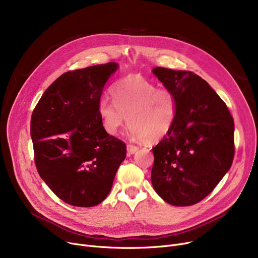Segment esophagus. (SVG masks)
Listing matches in <instances>:
<instances>
[{
  "label": "esophagus",
  "mask_w": 258,
  "mask_h": 258,
  "mask_svg": "<svg viewBox=\"0 0 258 258\" xmlns=\"http://www.w3.org/2000/svg\"><path fill=\"white\" fill-rule=\"evenodd\" d=\"M126 150H127V154L128 155H133V154H135L139 150V147L136 146V145H133V144H127Z\"/></svg>",
  "instance_id": "esophagus-1"
}]
</instances>
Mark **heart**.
Instances as JSON below:
<instances>
[{
  "label": "heart",
  "instance_id": "b5f03b06",
  "mask_svg": "<svg viewBox=\"0 0 258 258\" xmlns=\"http://www.w3.org/2000/svg\"><path fill=\"white\" fill-rule=\"evenodd\" d=\"M113 101L101 99L98 112L106 133L116 135L127 122L133 138L157 142L171 131L178 116V99L140 74H131L112 89Z\"/></svg>",
  "mask_w": 258,
  "mask_h": 258
}]
</instances>
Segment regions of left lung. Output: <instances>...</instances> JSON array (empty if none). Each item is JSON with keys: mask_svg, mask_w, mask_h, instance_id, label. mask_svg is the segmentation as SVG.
<instances>
[{"mask_svg": "<svg viewBox=\"0 0 258 258\" xmlns=\"http://www.w3.org/2000/svg\"><path fill=\"white\" fill-rule=\"evenodd\" d=\"M153 73L178 99L171 131L154 148L152 183L174 206H191L220 183L234 158V122L226 103L199 75L157 67Z\"/></svg>", "mask_w": 258, "mask_h": 258, "instance_id": "8db88e82", "label": "left lung"}]
</instances>
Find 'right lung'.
Masks as SVG:
<instances>
[{
	"label": "right lung",
	"mask_w": 258,
	"mask_h": 258,
	"mask_svg": "<svg viewBox=\"0 0 258 258\" xmlns=\"http://www.w3.org/2000/svg\"><path fill=\"white\" fill-rule=\"evenodd\" d=\"M116 62L66 72L45 91L31 116L36 169L67 204L93 207L111 191L123 141L102 126L98 105Z\"/></svg>",
	"instance_id": "add662e5"
}]
</instances>
